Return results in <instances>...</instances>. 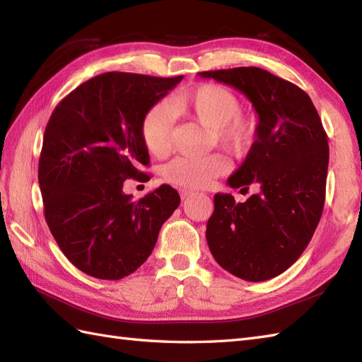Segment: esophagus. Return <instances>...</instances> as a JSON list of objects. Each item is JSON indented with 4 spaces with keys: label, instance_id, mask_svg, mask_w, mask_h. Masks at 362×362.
<instances>
[{
    "label": "esophagus",
    "instance_id": "obj_1",
    "mask_svg": "<svg viewBox=\"0 0 362 362\" xmlns=\"http://www.w3.org/2000/svg\"><path fill=\"white\" fill-rule=\"evenodd\" d=\"M191 196H194V191H188V189H180V197L182 199H188Z\"/></svg>",
    "mask_w": 362,
    "mask_h": 362
}]
</instances>
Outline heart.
Here are the masks:
<instances>
[{
  "label": "heart",
  "mask_w": 362,
  "mask_h": 362,
  "mask_svg": "<svg viewBox=\"0 0 362 362\" xmlns=\"http://www.w3.org/2000/svg\"><path fill=\"white\" fill-rule=\"evenodd\" d=\"M241 103L233 91L218 83H202L173 96L171 105L158 103L144 115L141 138L153 157L163 158L171 151L174 112L211 129V140L222 149L241 156L257 136V119L240 110ZM227 171V161L218 153L206 157H177L163 168V179L180 188H205Z\"/></svg>",
  "instance_id": "obj_1"
}]
</instances>
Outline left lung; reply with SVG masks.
<instances>
[{
    "mask_svg": "<svg viewBox=\"0 0 362 362\" xmlns=\"http://www.w3.org/2000/svg\"><path fill=\"white\" fill-rule=\"evenodd\" d=\"M241 91L258 115L257 136L232 188L258 191L245 202L214 196L206 243L227 272L247 281L280 275L302 255L325 204L327 132L311 98L292 82L257 66L202 71Z\"/></svg>",
    "mask_w": 362,
    "mask_h": 362,
    "instance_id": "obj_1",
    "label": "left lung"
}]
</instances>
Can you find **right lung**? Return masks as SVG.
Here are the masks:
<instances>
[{"mask_svg": "<svg viewBox=\"0 0 362 362\" xmlns=\"http://www.w3.org/2000/svg\"><path fill=\"white\" fill-rule=\"evenodd\" d=\"M183 76L110 71L81 83L54 109L38 160L45 219L64 255L87 275L119 280L140 267L180 204L169 185L132 201L122 185L149 179L144 115Z\"/></svg>", "mask_w": 362, "mask_h": 362, "instance_id": "add662e5", "label": "right lung"}]
</instances>
